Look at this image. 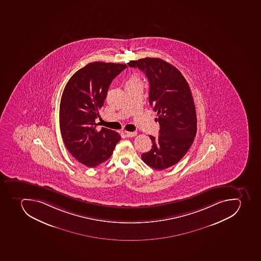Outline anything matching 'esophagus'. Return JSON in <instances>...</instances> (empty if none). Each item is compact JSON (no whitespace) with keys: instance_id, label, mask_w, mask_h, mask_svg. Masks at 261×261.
Masks as SVG:
<instances>
[{"instance_id":"1","label":"esophagus","mask_w":261,"mask_h":261,"mask_svg":"<svg viewBox=\"0 0 261 261\" xmlns=\"http://www.w3.org/2000/svg\"><path fill=\"white\" fill-rule=\"evenodd\" d=\"M125 135L127 137H134V136H136L137 135L136 132H125Z\"/></svg>"}]
</instances>
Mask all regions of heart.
<instances>
[{
    "label": "heart",
    "mask_w": 261,
    "mask_h": 261,
    "mask_svg": "<svg viewBox=\"0 0 261 261\" xmlns=\"http://www.w3.org/2000/svg\"><path fill=\"white\" fill-rule=\"evenodd\" d=\"M138 82H140V77H138V75L136 74V73H134V74L132 75V77L128 79V81L126 82V84H133V83H138Z\"/></svg>",
    "instance_id": "heart-1"
}]
</instances>
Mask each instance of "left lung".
I'll use <instances>...</instances> for the list:
<instances>
[{"instance_id":"1","label":"left lung","mask_w":261,"mask_h":261,"mask_svg":"<svg viewBox=\"0 0 261 261\" xmlns=\"http://www.w3.org/2000/svg\"><path fill=\"white\" fill-rule=\"evenodd\" d=\"M145 72L149 83V101L159 117L160 136H149L152 148L142 153L143 161L163 170L186 154L197 133L195 105L189 84L180 71L165 60L145 58L128 63Z\"/></svg>"}]
</instances>
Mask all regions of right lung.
Here are the masks:
<instances>
[{"label":"right lung","instance_id":"obj_1","mask_svg":"<svg viewBox=\"0 0 261 261\" xmlns=\"http://www.w3.org/2000/svg\"><path fill=\"white\" fill-rule=\"evenodd\" d=\"M127 65L103 62L87 64L72 75L66 84L59 107V125L64 145L79 162L90 168L101 165L112 156L121 140L117 132L96 129L112 80Z\"/></svg>","mask_w":261,"mask_h":261}]
</instances>
